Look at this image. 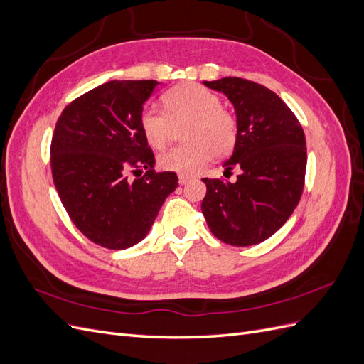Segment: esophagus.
<instances>
[{"instance_id":"34e87169","label":"esophagus","mask_w":364,"mask_h":364,"mask_svg":"<svg viewBox=\"0 0 364 364\" xmlns=\"http://www.w3.org/2000/svg\"><path fill=\"white\" fill-rule=\"evenodd\" d=\"M188 181H190L188 176H182V174L179 176V183H181V185H185Z\"/></svg>"}]
</instances>
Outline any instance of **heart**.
I'll list each match as a JSON object with an SVG mask.
<instances>
[{"label": "heart", "instance_id": "obj_1", "mask_svg": "<svg viewBox=\"0 0 364 364\" xmlns=\"http://www.w3.org/2000/svg\"><path fill=\"white\" fill-rule=\"evenodd\" d=\"M165 111L142 109L141 132L151 147L162 149L170 141L174 124L186 123L185 144L159 156L161 168L182 176L200 171L213 155L226 156L237 142V119L223 109L222 98L199 83H183L164 95Z\"/></svg>", "mask_w": 364, "mask_h": 364}]
</instances>
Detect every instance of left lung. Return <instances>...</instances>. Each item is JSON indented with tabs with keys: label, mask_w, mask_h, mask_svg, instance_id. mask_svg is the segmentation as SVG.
Returning a JSON list of instances; mask_svg holds the SVG:
<instances>
[{
	"label": "left lung",
	"mask_w": 364,
	"mask_h": 364,
	"mask_svg": "<svg viewBox=\"0 0 364 364\" xmlns=\"http://www.w3.org/2000/svg\"><path fill=\"white\" fill-rule=\"evenodd\" d=\"M234 105L237 142L225 171L235 182L202 179V213L214 237L230 246H253L270 238L301 200L306 168L305 135L299 121L266 86L238 77L203 82Z\"/></svg>",
	"instance_id": "1"
}]
</instances>
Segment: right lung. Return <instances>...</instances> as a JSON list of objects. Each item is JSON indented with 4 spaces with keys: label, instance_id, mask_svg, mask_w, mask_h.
I'll return each mask as SVG.
<instances>
[{
    "label": "right lung",
    "instance_id": "right-lung-1",
    "mask_svg": "<svg viewBox=\"0 0 364 364\" xmlns=\"http://www.w3.org/2000/svg\"><path fill=\"white\" fill-rule=\"evenodd\" d=\"M161 83L112 80L63 109L51 141V171L60 200L80 232L107 249H127L150 232L178 188L173 171L155 173L139 126L142 106ZM148 170L129 183V169Z\"/></svg>",
    "mask_w": 364,
    "mask_h": 364
}]
</instances>
